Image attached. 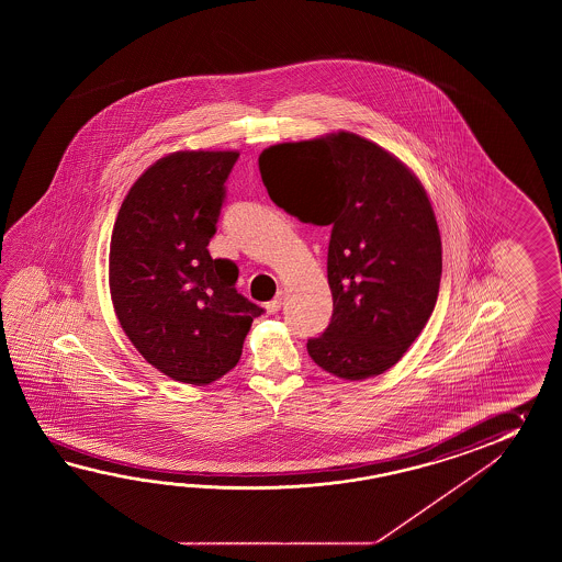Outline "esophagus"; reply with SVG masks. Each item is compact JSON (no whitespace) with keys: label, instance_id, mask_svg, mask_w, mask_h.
<instances>
[{"label":"esophagus","instance_id":"34e87169","mask_svg":"<svg viewBox=\"0 0 562 562\" xmlns=\"http://www.w3.org/2000/svg\"><path fill=\"white\" fill-rule=\"evenodd\" d=\"M281 303H283V293H279L276 299H271L267 305H265V310L269 315H276L281 310Z\"/></svg>","mask_w":562,"mask_h":562}]
</instances>
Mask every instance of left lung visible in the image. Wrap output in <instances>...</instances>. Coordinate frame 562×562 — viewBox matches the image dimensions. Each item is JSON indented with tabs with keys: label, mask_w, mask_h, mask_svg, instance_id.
Here are the masks:
<instances>
[{
	"label": "left lung",
	"mask_w": 562,
	"mask_h": 562,
	"mask_svg": "<svg viewBox=\"0 0 562 562\" xmlns=\"http://www.w3.org/2000/svg\"><path fill=\"white\" fill-rule=\"evenodd\" d=\"M271 201L301 223L331 227L334 315L307 341L341 380H368L416 341L440 291L442 240L418 177L353 132L276 144L259 156Z\"/></svg>",
	"instance_id": "obj_1"
}]
</instances>
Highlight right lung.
Returning <instances> with one entry per match:
<instances>
[{
  "label": "right lung",
  "mask_w": 562,
  "mask_h": 562,
  "mask_svg": "<svg viewBox=\"0 0 562 562\" xmlns=\"http://www.w3.org/2000/svg\"><path fill=\"white\" fill-rule=\"evenodd\" d=\"M235 150H180L132 184L110 240V295L124 334L175 382L206 385L239 363L263 310L237 293V265L209 243Z\"/></svg>",
  "instance_id": "add662e5"
}]
</instances>
